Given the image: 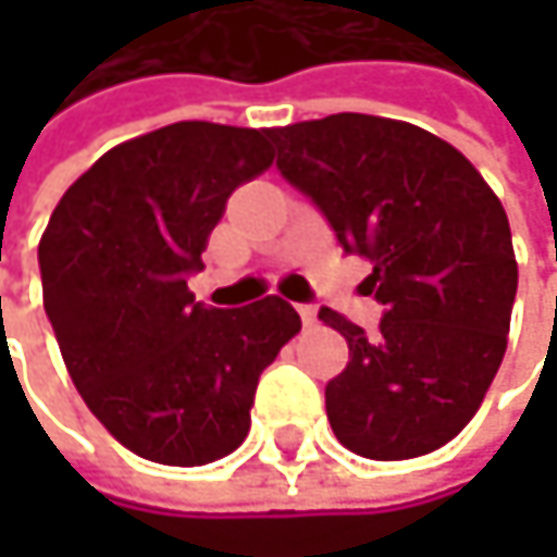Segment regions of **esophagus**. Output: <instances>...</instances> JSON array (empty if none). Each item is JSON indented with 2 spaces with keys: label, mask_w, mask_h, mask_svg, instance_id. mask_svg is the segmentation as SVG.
<instances>
[{
  "label": "esophagus",
  "mask_w": 557,
  "mask_h": 557,
  "mask_svg": "<svg viewBox=\"0 0 557 557\" xmlns=\"http://www.w3.org/2000/svg\"><path fill=\"white\" fill-rule=\"evenodd\" d=\"M299 319H302V325H306V329H312V325L319 322V312H315V306H299Z\"/></svg>",
  "instance_id": "obj_1"
}]
</instances>
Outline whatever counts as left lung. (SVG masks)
Returning a JSON list of instances; mask_svg holds the SVG:
<instances>
[{"label": "left lung", "mask_w": 557, "mask_h": 557, "mask_svg": "<svg viewBox=\"0 0 557 557\" xmlns=\"http://www.w3.org/2000/svg\"><path fill=\"white\" fill-rule=\"evenodd\" d=\"M280 173L368 258L377 335L335 309L348 364L325 387L335 438L371 461L451 442L500 371L516 299L509 219L478 168L432 132L361 112L271 128Z\"/></svg>", "instance_id": "1"}]
</instances>
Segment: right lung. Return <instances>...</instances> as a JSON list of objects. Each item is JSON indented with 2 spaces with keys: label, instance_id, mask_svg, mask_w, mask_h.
<instances>
[{
  "label": "right lung",
  "instance_id": "1",
  "mask_svg": "<svg viewBox=\"0 0 557 557\" xmlns=\"http://www.w3.org/2000/svg\"><path fill=\"white\" fill-rule=\"evenodd\" d=\"M271 164V128L173 122L106 151L41 235L45 312L70 381L148 461L232 455L264 368L302 329L280 296L215 309L186 286L228 196Z\"/></svg>",
  "mask_w": 557,
  "mask_h": 557
}]
</instances>
